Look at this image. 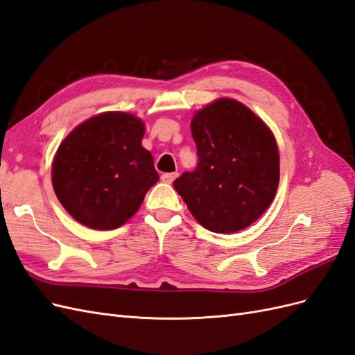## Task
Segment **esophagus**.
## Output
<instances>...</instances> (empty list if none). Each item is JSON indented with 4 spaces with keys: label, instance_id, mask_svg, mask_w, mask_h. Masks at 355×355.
Masks as SVG:
<instances>
[{
    "label": "esophagus",
    "instance_id": "obj_1",
    "mask_svg": "<svg viewBox=\"0 0 355 355\" xmlns=\"http://www.w3.org/2000/svg\"><path fill=\"white\" fill-rule=\"evenodd\" d=\"M176 178H178V173H164L161 176V180H163L164 184H171Z\"/></svg>",
    "mask_w": 355,
    "mask_h": 355
}]
</instances>
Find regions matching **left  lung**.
I'll return each instance as SVG.
<instances>
[{
    "label": "left lung",
    "mask_w": 355,
    "mask_h": 355,
    "mask_svg": "<svg viewBox=\"0 0 355 355\" xmlns=\"http://www.w3.org/2000/svg\"><path fill=\"white\" fill-rule=\"evenodd\" d=\"M198 164L173 182L204 228L228 234L252 225L270 207L280 182L272 132L245 105L223 98L191 121Z\"/></svg>",
    "instance_id": "1"
}]
</instances>
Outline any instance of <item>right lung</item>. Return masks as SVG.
Here are the masks:
<instances>
[{
	"label": "right lung",
	"instance_id": "obj_1",
	"mask_svg": "<svg viewBox=\"0 0 355 355\" xmlns=\"http://www.w3.org/2000/svg\"><path fill=\"white\" fill-rule=\"evenodd\" d=\"M144 123L103 112L65 137L53 159L51 182L71 216L93 230H115L141 207L159 176L142 146Z\"/></svg>",
	"mask_w": 355,
	"mask_h": 355
}]
</instances>
